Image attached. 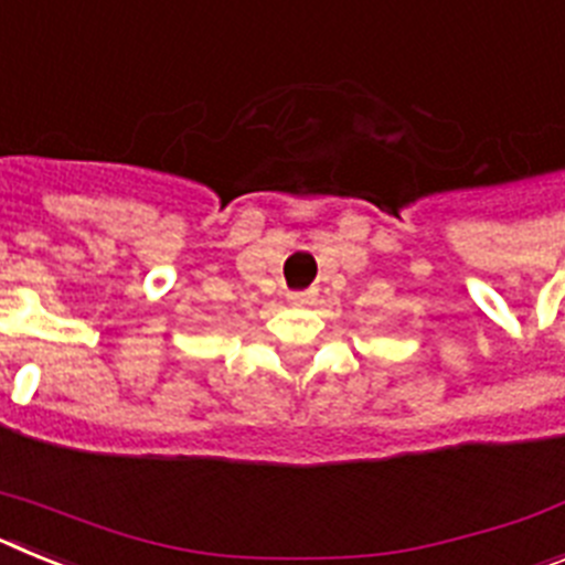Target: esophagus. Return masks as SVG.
<instances>
[{
  "instance_id": "esophagus-1",
  "label": "esophagus",
  "mask_w": 565,
  "mask_h": 565,
  "mask_svg": "<svg viewBox=\"0 0 565 565\" xmlns=\"http://www.w3.org/2000/svg\"><path fill=\"white\" fill-rule=\"evenodd\" d=\"M291 299L294 302H302V299H306V294H291Z\"/></svg>"
}]
</instances>
